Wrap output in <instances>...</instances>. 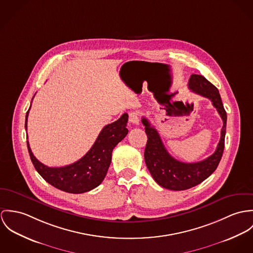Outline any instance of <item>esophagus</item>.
I'll use <instances>...</instances> for the list:
<instances>
[{
  "mask_svg": "<svg viewBox=\"0 0 253 253\" xmlns=\"http://www.w3.org/2000/svg\"><path fill=\"white\" fill-rule=\"evenodd\" d=\"M129 121L130 123H132L133 125H139V122H140V119H139V113H130L129 114Z\"/></svg>",
  "mask_w": 253,
  "mask_h": 253,
  "instance_id": "1",
  "label": "esophagus"
}]
</instances>
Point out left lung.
Returning a JSON list of instances; mask_svg holds the SVG:
<instances>
[{"mask_svg": "<svg viewBox=\"0 0 253 253\" xmlns=\"http://www.w3.org/2000/svg\"><path fill=\"white\" fill-rule=\"evenodd\" d=\"M188 87L192 92L211 100L223 121L220 140L216 150L207 159L196 163H184L174 159L165 148L155 127L151 126L145 117L141 119L147 136L144 149L146 167L160 186L174 191L189 189L208 178L217 168L224 150L227 114L218 89L200 75L190 77Z\"/></svg>", "mask_w": 253, "mask_h": 253, "instance_id": "left-lung-1", "label": "left lung"}]
</instances>
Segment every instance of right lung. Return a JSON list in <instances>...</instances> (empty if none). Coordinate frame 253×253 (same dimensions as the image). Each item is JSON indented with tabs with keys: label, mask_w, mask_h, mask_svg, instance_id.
Masks as SVG:
<instances>
[{
	"label": "right lung",
	"mask_w": 253,
	"mask_h": 253,
	"mask_svg": "<svg viewBox=\"0 0 253 253\" xmlns=\"http://www.w3.org/2000/svg\"><path fill=\"white\" fill-rule=\"evenodd\" d=\"M29 111L26 113L25 129H27ZM127 122L128 114L124 113L118 120L105 126L90 150L71 165L60 168L43 165L34 156L27 140L30 158L37 171L52 186L73 194L90 191L104 180L112 162L113 148L128 134Z\"/></svg>",
	"instance_id": "right-lung-1"
}]
</instances>
